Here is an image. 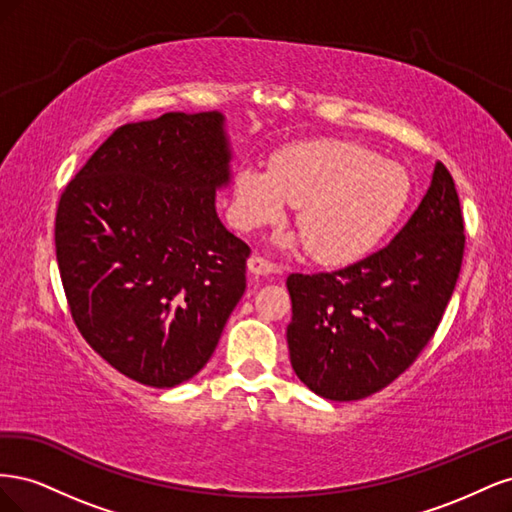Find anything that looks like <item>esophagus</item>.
Here are the masks:
<instances>
[{"mask_svg": "<svg viewBox=\"0 0 512 512\" xmlns=\"http://www.w3.org/2000/svg\"><path fill=\"white\" fill-rule=\"evenodd\" d=\"M247 269H250V273H254V275H267V273H271L273 265L267 258L252 254L250 258H247Z\"/></svg>", "mask_w": 512, "mask_h": 512, "instance_id": "esophagus-1", "label": "esophagus"}]
</instances>
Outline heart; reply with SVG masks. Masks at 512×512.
Listing matches in <instances>:
<instances>
[{"label": "heart", "instance_id": "1", "mask_svg": "<svg viewBox=\"0 0 512 512\" xmlns=\"http://www.w3.org/2000/svg\"><path fill=\"white\" fill-rule=\"evenodd\" d=\"M408 170L348 141H312L277 151L271 168L245 164L235 179L232 218L252 230L297 207L307 252L324 265L369 254L406 213Z\"/></svg>", "mask_w": 512, "mask_h": 512}]
</instances>
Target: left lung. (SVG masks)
Segmentation results:
<instances>
[{"instance_id":"left-lung-1","label":"left lung","mask_w":512,"mask_h":512,"mask_svg":"<svg viewBox=\"0 0 512 512\" xmlns=\"http://www.w3.org/2000/svg\"><path fill=\"white\" fill-rule=\"evenodd\" d=\"M463 213L438 162L431 185L395 239L331 273H292L286 329L294 374L316 395L354 401L382 391L436 333L459 280Z\"/></svg>"}]
</instances>
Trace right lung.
Wrapping results in <instances>:
<instances>
[{
	"label": "right lung",
	"mask_w": 512,
	"mask_h": 512,
	"mask_svg": "<svg viewBox=\"0 0 512 512\" xmlns=\"http://www.w3.org/2000/svg\"><path fill=\"white\" fill-rule=\"evenodd\" d=\"M224 117L126 123L61 192L55 252L76 329L106 363L170 389L196 376L245 292L250 245L215 213Z\"/></svg>",
	"instance_id": "1"
}]
</instances>
